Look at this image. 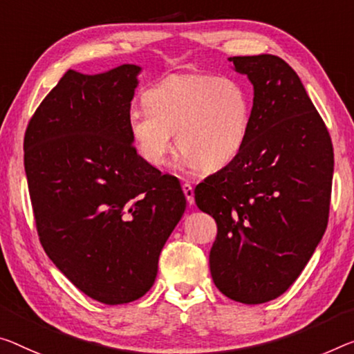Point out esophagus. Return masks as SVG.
<instances>
[{"mask_svg":"<svg viewBox=\"0 0 354 354\" xmlns=\"http://www.w3.org/2000/svg\"><path fill=\"white\" fill-rule=\"evenodd\" d=\"M182 188H183V193H185V196H187L188 204H189V205L194 204V189H193L192 185H189V183H183V185H182Z\"/></svg>","mask_w":354,"mask_h":354,"instance_id":"obj_1","label":"esophagus"}]
</instances>
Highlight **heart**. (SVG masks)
Segmentation results:
<instances>
[{"instance_id":"heart-1","label":"heart","mask_w":354,"mask_h":354,"mask_svg":"<svg viewBox=\"0 0 354 354\" xmlns=\"http://www.w3.org/2000/svg\"><path fill=\"white\" fill-rule=\"evenodd\" d=\"M252 123V95L234 75L182 73L145 91L144 109H133L128 129L140 158L162 167L174 134L187 171L221 169L245 147Z\"/></svg>"}]
</instances>
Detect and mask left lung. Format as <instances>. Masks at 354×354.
I'll return each instance as SVG.
<instances>
[{
    "mask_svg": "<svg viewBox=\"0 0 354 354\" xmlns=\"http://www.w3.org/2000/svg\"><path fill=\"white\" fill-rule=\"evenodd\" d=\"M253 85L252 123L234 161L194 189L218 234L210 274L223 295L264 304L295 283L328 226L334 151L299 75L275 55L231 57Z\"/></svg>",
    "mask_w": 354,
    "mask_h": 354,
    "instance_id": "left-lung-1",
    "label": "left lung"
}]
</instances>
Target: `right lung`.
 <instances>
[{
  "label": "right lung",
  "instance_id": "obj_1",
  "mask_svg": "<svg viewBox=\"0 0 354 354\" xmlns=\"http://www.w3.org/2000/svg\"><path fill=\"white\" fill-rule=\"evenodd\" d=\"M142 68L68 69L25 133V172L41 243L86 296L142 297L187 199L178 178L138 155L128 115Z\"/></svg>",
  "mask_w": 354,
  "mask_h": 354
}]
</instances>
